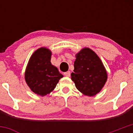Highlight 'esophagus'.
<instances>
[{
	"label": "esophagus",
	"instance_id": "1",
	"mask_svg": "<svg viewBox=\"0 0 133 133\" xmlns=\"http://www.w3.org/2000/svg\"><path fill=\"white\" fill-rule=\"evenodd\" d=\"M64 75H65V76H70L71 73L70 71H67V72H65V73H64Z\"/></svg>",
	"mask_w": 133,
	"mask_h": 133
}]
</instances>
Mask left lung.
Returning a JSON list of instances; mask_svg holds the SVG:
<instances>
[{
    "label": "left lung",
    "mask_w": 133,
    "mask_h": 133,
    "mask_svg": "<svg viewBox=\"0 0 133 133\" xmlns=\"http://www.w3.org/2000/svg\"><path fill=\"white\" fill-rule=\"evenodd\" d=\"M74 68V73L71 75V80L84 95L94 96L106 82L108 75L102 62L89 48H84L76 55Z\"/></svg>",
    "instance_id": "1"
}]
</instances>
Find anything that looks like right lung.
Returning a JSON list of instances; mask_svg holds the SVG:
<instances>
[{
    "label": "right lung",
    "instance_id": "right-lung-1",
    "mask_svg": "<svg viewBox=\"0 0 133 133\" xmlns=\"http://www.w3.org/2000/svg\"><path fill=\"white\" fill-rule=\"evenodd\" d=\"M51 52L42 48L37 49L29 60L25 73L28 86L37 95L45 96L55 88L63 75L51 63Z\"/></svg>",
    "mask_w": 133,
    "mask_h": 133
}]
</instances>
